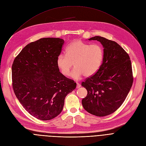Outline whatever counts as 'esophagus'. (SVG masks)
Here are the masks:
<instances>
[{
    "label": "esophagus",
    "instance_id": "esophagus-1",
    "mask_svg": "<svg viewBox=\"0 0 146 146\" xmlns=\"http://www.w3.org/2000/svg\"><path fill=\"white\" fill-rule=\"evenodd\" d=\"M76 84H77V86H76V88H80L81 85H80V84H79L78 82L76 83Z\"/></svg>",
    "mask_w": 146,
    "mask_h": 146
}]
</instances>
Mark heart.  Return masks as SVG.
Wrapping results in <instances>:
<instances>
[{"label": "heart", "mask_w": 146, "mask_h": 146, "mask_svg": "<svg viewBox=\"0 0 146 146\" xmlns=\"http://www.w3.org/2000/svg\"><path fill=\"white\" fill-rule=\"evenodd\" d=\"M66 54H60L57 58V65L61 72L68 76L73 64L75 67L71 77L79 79L83 74L86 77L94 75L100 67L104 51L99 44H89L81 41L72 42L66 50Z\"/></svg>", "instance_id": "1"}]
</instances>
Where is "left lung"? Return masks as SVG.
Returning a JSON list of instances; mask_svg holds the SVG:
<instances>
[{"mask_svg": "<svg viewBox=\"0 0 146 146\" xmlns=\"http://www.w3.org/2000/svg\"><path fill=\"white\" fill-rule=\"evenodd\" d=\"M88 40L101 43L104 58L98 72L82 83L88 91L82 103L89 113L104 117L118 110L129 93L133 82L131 63L128 54L116 42L100 36Z\"/></svg>", "mask_w": 146, "mask_h": 146, "instance_id": "left-lung-1", "label": "left lung"}]
</instances>
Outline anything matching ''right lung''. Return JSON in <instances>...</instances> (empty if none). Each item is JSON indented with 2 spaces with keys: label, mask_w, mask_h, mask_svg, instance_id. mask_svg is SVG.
I'll return each mask as SVG.
<instances>
[{
  "label": "right lung",
  "mask_w": 146,
  "mask_h": 146,
  "mask_svg": "<svg viewBox=\"0 0 146 146\" xmlns=\"http://www.w3.org/2000/svg\"><path fill=\"white\" fill-rule=\"evenodd\" d=\"M64 41L43 38L27 45L12 66V86L17 98L31 115L43 121L62 111L66 96L76 83L59 71L57 58Z\"/></svg>",
  "instance_id": "obj_1"
}]
</instances>
